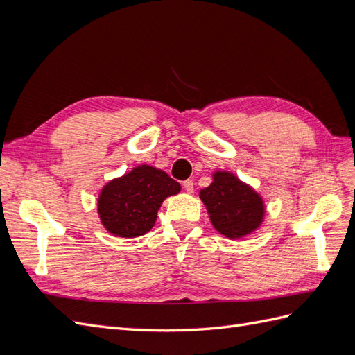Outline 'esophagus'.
<instances>
[{"mask_svg":"<svg viewBox=\"0 0 355 355\" xmlns=\"http://www.w3.org/2000/svg\"><path fill=\"white\" fill-rule=\"evenodd\" d=\"M184 188H185V191L188 192V194H192V192H194V182H192L191 179L185 180L184 182Z\"/></svg>","mask_w":355,"mask_h":355,"instance_id":"34e87169","label":"esophagus"}]
</instances>
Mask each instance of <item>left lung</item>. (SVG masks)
<instances>
[{"label": "left lung", "mask_w": 355, "mask_h": 355, "mask_svg": "<svg viewBox=\"0 0 355 355\" xmlns=\"http://www.w3.org/2000/svg\"><path fill=\"white\" fill-rule=\"evenodd\" d=\"M213 227L237 240L259 228L265 206L261 196L230 171H214L213 182L200 191Z\"/></svg>", "instance_id": "left-lung-1"}]
</instances>
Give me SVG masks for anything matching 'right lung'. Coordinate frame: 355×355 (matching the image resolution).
<instances>
[{
    "instance_id": "add662e5",
    "label": "right lung",
    "mask_w": 355,
    "mask_h": 355,
    "mask_svg": "<svg viewBox=\"0 0 355 355\" xmlns=\"http://www.w3.org/2000/svg\"><path fill=\"white\" fill-rule=\"evenodd\" d=\"M179 191V182L166 171L146 164L135 167L103 187L98 200L99 218L116 237H139L154 227L161 202Z\"/></svg>"
}]
</instances>
